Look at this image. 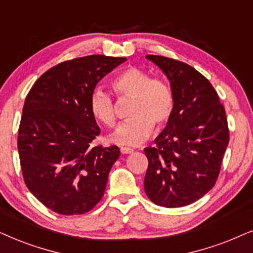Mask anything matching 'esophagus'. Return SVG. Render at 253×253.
Wrapping results in <instances>:
<instances>
[{
    "instance_id": "34e87169",
    "label": "esophagus",
    "mask_w": 253,
    "mask_h": 253,
    "mask_svg": "<svg viewBox=\"0 0 253 253\" xmlns=\"http://www.w3.org/2000/svg\"><path fill=\"white\" fill-rule=\"evenodd\" d=\"M120 151H121V154H124V155H128V154H132L134 150L132 149V148L121 147V148H120Z\"/></svg>"
}]
</instances>
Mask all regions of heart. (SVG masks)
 <instances>
[{
    "mask_svg": "<svg viewBox=\"0 0 253 253\" xmlns=\"http://www.w3.org/2000/svg\"><path fill=\"white\" fill-rule=\"evenodd\" d=\"M112 86L119 96L133 97L129 120L121 123L111 134V142L119 146H139L154 130L163 126L173 110V93L169 84L151 79L144 70L130 67L113 80ZM90 112L99 123L112 127L116 124L114 104L109 93L96 87L90 95Z\"/></svg>",
    "mask_w": 253,
    "mask_h": 253,
    "instance_id": "heart-1",
    "label": "heart"
}]
</instances>
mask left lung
I'll use <instances>...</instances> for the list:
<instances>
[{"mask_svg": "<svg viewBox=\"0 0 253 253\" xmlns=\"http://www.w3.org/2000/svg\"><path fill=\"white\" fill-rule=\"evenodd\" d=\"M170 82L173 110L166 128L144 148V191L158 206L190 205L215 185L229 142L225 111L213 85L193 67L147 55Z\"/></svg>", "mask_w": 253, "mask_h": 253, "instance_id": "obj_1", "label": "left lung"}]
</instances>
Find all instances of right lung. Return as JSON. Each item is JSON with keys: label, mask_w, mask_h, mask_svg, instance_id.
I'll return each mask as SVG.
<instances>
[{"label": "right lung", "mask_w": 253, "mask_h": 253, "mask_svg": "<svg viewBox=\"0 0 253 253\" xmlns=\"http://www.w3.org/2000/svg\"><path fill=\"white\" fill-rule=\"evenodd\" d=\"M126 58L89 55L60 63L30 90L18 129L24 181L42 205L61 215L91 211L103 198L117 146L90 148L100 129L90 95Z\"/></svg>", "instance_id": "right-lung-1"}]
</instances>
